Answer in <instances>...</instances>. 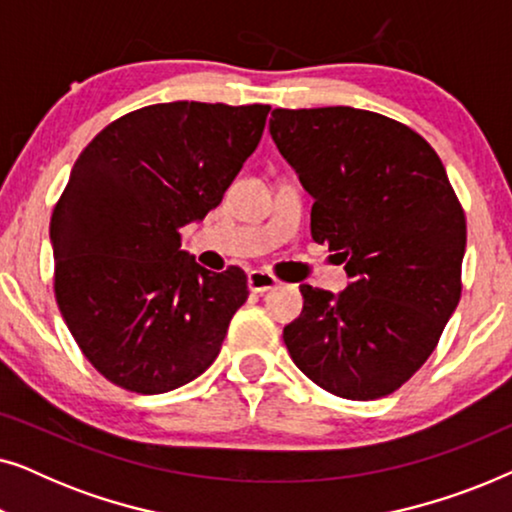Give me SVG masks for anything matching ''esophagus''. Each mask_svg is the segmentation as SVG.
<instances>
[{"instance_id":"1","label":"esophagus","mask_w":512,"mask_h":512,"mask_svg":"<svg viewBox=\"0 0 512 512\" xmlns=\"http://www.w3.org/2000/svg\"><path fill=\"white\" fill-rule=\"evenodd\" d=\"M247 286H249V291H254V293H265V291L277 289L279 279L265 270H251L247 275Z\"/></svg>"}]
</instances>
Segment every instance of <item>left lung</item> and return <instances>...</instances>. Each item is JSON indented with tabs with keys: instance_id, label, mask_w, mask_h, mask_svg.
I'll list each match as a JSON object with an SVG mask.
<instances>
[{
	"instance_id": "1",
	"label": "left lung",
	"mask_w": 512,
	"mask_h": 512,
	"mask_svg": "<svg viewBox=\"0 0 512 512\" xmlns=\"http://www.w3.org/2000/svg\"><path fill=\"white\" fill-rule=\"evenodd\" d=\"M270 135L314 198V242L349 277L340 293L300 286L286 349L335 396H387L424 366L459 303L464 209L431 144L375 111L275 109Z\"/></svg>"
}]
</instances>
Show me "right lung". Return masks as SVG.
Listing matches in <instances>:
<instances>
[{"instance_id": "add662e5", "label": "right lung", "mask_w": 512, "mask_h": 512, "mask_svg": "<svg viewBox=\"0 0 512 512\" xmlns=\"http://www.w3.org/2000/svg\"><path fill=\"white\" fill-rule=\"evenodd\" d=\"M268 104H151L107 125L51 216L55 300L109 382L165 394L205 373L249 296L240 268L205 270L179 230L219 205L261 142Z\"/></svg>"}]
</instances>
